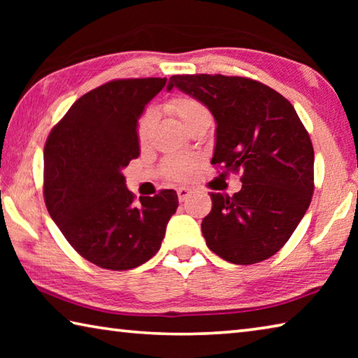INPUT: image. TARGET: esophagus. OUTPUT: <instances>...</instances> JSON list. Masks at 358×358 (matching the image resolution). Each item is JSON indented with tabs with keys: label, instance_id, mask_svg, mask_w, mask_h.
I'll return each mask as SVG.
<instances>
[{
	"label": "esophagus",
	"instance_id": "34e87169",
	"mask_svg": "<svg viewBox=\"0 0 358 358\" xmlns=\"http://www.w3.org/2000/svg\"><path fill=\"white\" fill-rule=\"evenodd\" d=\"M177 194H178V201H180V202H185L186 199L189 197L191 194H192V189H191V187L181 186V187H178V189H177Z\"/></svg>",
	"mask_w": 358,
	"mask_h": 358
}]
</instances>
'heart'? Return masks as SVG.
I'll return each mask as SVG.
<instances>
[{"instance_id":"1","label":"heart","mask_w":358,"mask_h":358,"mask_svg":"<svg viewBox=\"0 0 358 358\" xmlns=\"http://www.w3.org/2000/svg\"><path fill=\"white\" fill-rule=\"evenodd\" d=\"M167 108L183 123L186 129L192 124L201 123V121H211V113L208 107L202 104L201 101L189 98V96H180L167 102ZM155 113L151 108H147L137 121V137L141 142H145L150 136L151 126H153ZM197 161L192 156H173L169 157L164 166V172L169 178L173 180H187L194 172Z\"/></svg>"}]
</instances>
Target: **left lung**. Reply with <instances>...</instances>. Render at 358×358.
Segmentation results:
<instances>
[{
	"label": "left lung",
	"instance_id": "left-lung-1",
	"mask_svg": "<svg viewBox=\"0 0 358 358\" xmlns=\"http://www.w3.org/2000/svg\"><path fill=\"white\" fill-rule=\"evenodd\" d=\"M177 87L208 107L216 121L211 164L241 173L232 197L211 192L202 221L207 246L227 262H262L286 245L311 203L314 150L294 106L246 77L172 76Z\"/></svg>",
	"mask_w": 358,
	"mask_h": 358
}]
</instances>
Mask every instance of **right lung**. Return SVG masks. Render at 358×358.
Masks as SVG:
<instances>
[{
    "mask_svg": "<svg viewBox=\"0 0 358 358\" xmlns=\"http://www.w3.org/2000/svg\"><path fill=\"white\" fill-rule=\"evenodd\" d=\"M167 78H118L77 99L44 148V199L69 245L107 270H131L159 251L177 211L173 189L141 197L123 169L141 155L137 121Z\"/></svg>",
    "mask_w": 358,
    "mask_h": 358,
    "instance_id": "obj_1",
    "label": "right lung"
}]
</instances>
